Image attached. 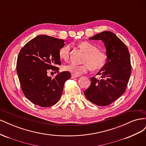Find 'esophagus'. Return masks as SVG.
Masks as SVG:
<instances>
[{
	"label": "esophagus",
	"instance_id": "esophagus-1",
	"mask_svg": "<svg viewBox=\"0 0 146 146\" xmlns=\"http://www.w3.org/2000/svg\"><path fill=\"white\" fill-rule=\"evenodd\" d=\"M78 76H75V75H74V74H72L71 75V78H76V77H78Z\"/></svg>",
	"mask_w": 146,
	"mask_h": 146
}]
</instances>
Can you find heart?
<instances>
[{
  "instance_id": "1",
  "label": "heart",
  "mask_w": 146,
  "mask_h": 146,
  "mask_svg": "<svg viewBox=\"0 0 146 146\" xmlns=\"http://www.w3.org/2000/svg\"><path fill=\"white\" fill-rule=\"evenodd\" d=\"M79 47L86 52L83 60L82 64L77 65L74 63H69L63 66L66 71L71 73L75 76H80L86 73L91 69L92 70H98L102 69L107 61V54L98 47L88 41H83L79 44ZM70 47L66 45L61 47L58 51L60 58L64 60H68L69 57Z\"/></svg>"
}]
</instances>
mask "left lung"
Segmentation results:
<instances>
[{"mask_svg":"<svg viewBox=\"0 0 146 146\" xmlns=\"http://www.w3.org/2000/svg\"><path fill=\"white\" fill-rule=\"evenodd\" d=\"M90 39L102 40L107 50V61L97 75L102 78H91V85L84 94L91 102L107 106L124 93L131 71L130 53L126 45L115 34L105 31Z\"/></svg>","mask_w":146,"mask_h":146,"instance_id":"obj_1","label":"left lung"}]
</instances>
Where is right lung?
Returning a JSON list of instances; mask_svg holds the SVG:
<instances>
[{
    "instance_id": "right-lung-1",
    "label": "right lung",
    "mask_w": 146,
    "mask_h": 146,
    "mask_svg": "<svg viewBox=\"0 0 146 146\" xmlns=\"http://www.w3.org/2000/svg\"><path fill=\"white\" fill-rule=\"evenodd\" d=\"M64 42L63 39L39 35L19 53L16 70L21 89L26 98L35 105L49 107L56 104L65 82L71 76L68 71L60 72L57 67L61 64L58 51ZM50 70L57 72L53 78L47 76Z\"/></svg>"
}]
</instances>
